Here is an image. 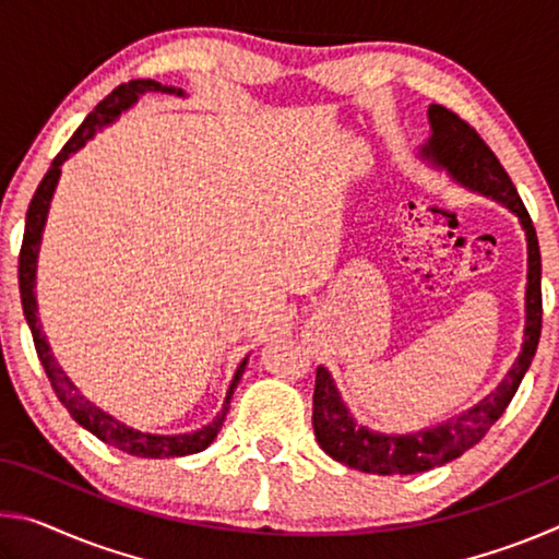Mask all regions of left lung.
I'll return each mask as SVG.
<instances>
[{
	"mask_svg": "<svg viewBox=\"0 0 559 559\" xmlns=\"http://www.w3.org/2000/svg\"><path fill=\"white\" fill-rule=\"evenodd\" d=\"M427 116L431 135L427 138V143L419 145V157L424 163L449 175L453 182L468 189V192L488 197V200L506 206L523 226L527 241L523 347H520V355L508 374L484 400L461 414L449 416L447 421L409 433H386L362 427L345 404L333 374H330L328 367L320 365L316 372L313 394V429L320 449L347 468L377 473V476H412V473L443 466V463L459 459L463 451L476 447L515 396L535 357L543 328L540 246H537L535 226L530 222V214L523 200H520L515 185L510 182L493 150L456 112L433 103Z\"/></svg>",
	"mask_w": 559,
	"mask_h": 559,
	"instance_id": "8db88e82",
	"label": "left lung"
}]
</instances>
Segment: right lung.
Wrapping results in <instances>:
<instances>
[{
    "mask_svg": "<svg viewBox=\"0 0 559 559\" xmlns=\"http://www.w3.org/2000/svg\"><path fill=\"white\" fill-rule=\"evenodd\" d=\"M145 93H169V96L185 98L182 88L163 86V83H157V81L122 83V86L112 91L106 100L98 103L96 110H93L91 116L81 122V128L73 132V138L63 145L61 153L53 157L49 173L44 175L41 185L36 187V194H34V200L29 204V212H26L22 253H19V293H22L24 318H26V325H29V330H32L36 355H39V359H41L46 377H49L56 396H59L61 404L66 406V409H69L73 419L79 421L83 429L91 431L93 437H98L103 443L126 451V453H130V456L177 459V456H189V453H200L216 439V433H219L226 414H229L234 390L241 380L249 357H243L241 365L236 367L234 380H231L229 390H226V396H224L222 412L216 414L210 424H204L202 429L187 431V433H150V431L132 429V427H128L126 421H120L112 414L103 412L98 404H93L88 396L73 384L71 377L63 372L59 359H56L53 353H51L49 340H46V335H44V325L39 320V306H36V293H34V288H36V261H39L46 216H49V206H51V200H53L56 185H59L61 165L71 155L79 153V150L86 145L88 140H93V135H96L98 130L108 128L110 122H116L120 118V112H126V110L135 106L140 96H145Z\"/></svg>",
    "mask_w": 559,
    "mask_h": 559,
    "instance_id": "1",
    "label": "right lung"
}]
</instances>
